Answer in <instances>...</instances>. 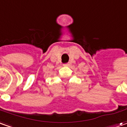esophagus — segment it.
<instances>
[{"instance_id":"obj_1","label":"esophagus","mask_w":127,"mask_h":127,"mask_svg":"<svg viewBox=\"0 0 127 127\" xmlns=\"http://www.w3.org/2000/svg\"><path fill=\"white\" fill-rule=\"evenodd\" d=\"M64 66H66V67H68V66H69V65H70V64H69V63H66V64H64Z\"/></svg>"}]
</instances>
